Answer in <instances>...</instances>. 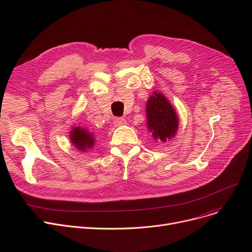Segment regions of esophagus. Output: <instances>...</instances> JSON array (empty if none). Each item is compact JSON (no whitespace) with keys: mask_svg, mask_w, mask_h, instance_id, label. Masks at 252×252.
I'll return each instance as SVG.
<instances>
[{"mask_svg":"<svg viewBox=\"0 0 252 252\" xmlns=\"http://www.w3.org/2000/svg\"><path fill=\"white\" fill-rule=\"evenodd\" d=\"M114 125H115L116 126H121L126 125V121L125 118L118 117V118H115V121H114Z\"/></svg>","mask_w":252,"mask_h":252,"instance_id":"1","label":"esophagus"}]
</instances>
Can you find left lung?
Segmentation results:
<instances>
[{
    "mask_svg": "<svg viewBox=\"0 0 252 252\" xmlns=\"http://www.w3.org/2000/svg\"><path fill=\"white\" fill-rule=\"evenodd\" d=\"M148 129L155 140L166 142L173 138L179 126V118L173 105L161 93L154 92L146 104Z\"/></svg>",
    "mask_w": 252,
    "mask_h": 252,
    "instance_id": "1",
    "label": "left lung"
}]
</instances>
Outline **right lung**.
<instances>
[{
    "instance_id": "1",
    "label": "right lung",
    "mask_w": 252,
    "mask_h": 252,
    "mask_svg": "<svg viewBox=\"0 0 252 252\" xmlns=\"http://www.w3.org/2000/svg\"><path fill=\"white\" fill-rule=\"evenodd\" d=\"M69 137L71 143L79 151H87L88 149L93 148L95 145L94 136L88 129L81 126H73L72 130H70L69 133Z\"/></svg>"
}]
</instances>
